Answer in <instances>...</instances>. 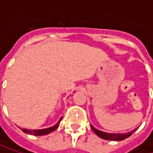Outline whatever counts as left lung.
I'll return each instance as SVG.
<instances>
[{
  "label": "left lung",
  "mask_w": 153,
  "mask_h": 153,
  "mask_svg": "<svg viewBox=\"0 0 153 153\" xmlns=\"http://www.w3.org/2000/svg\"><path fill=\"white\" fill-rule=\"evenodd\" d=\"M90 127H91L92 130L99 137L105 139V140H111V141H122V140L128 138V137H130L136 131V129H137V128H135L134 130H132V131H130L128 133H125V134L124 133H122V134H115V133L111 134V133H106V132H104V131H100V130L97 129L96 128H94L92 125H90Z\"/></svg>",
  "instance_id": "1"
}]
</instances>
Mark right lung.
Listing matches in <instances>:
<instances>
[{
  "instance_id": "obj_1",
  "label": "right lung",
  "mask_w": 153,
  "mask_h": 153,
  "mask_svg": "<svg viewBox=\"0 0 153 153\" xmlns=\"http://www.w3.org/2000/svg\"><path fill=\"white\" fill-rule=\"evenodd\" d=\"M61 120H62V118H60L59 121H58L56 125H54L53 127H50V128H44V129H34V130L26 129V128H22V130H23L25 133H26V134L33 135V136H44V135H48V134H49V133L55 131V130L58 128Z\"/></svg>"
}]
</instances>
